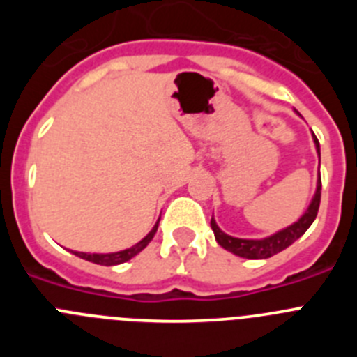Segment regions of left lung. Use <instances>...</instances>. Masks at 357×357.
Here are the masks:
<instances>
[{"label": "left lung", "mask_w": 357, "mask_h": 357, "mask_svg": "<svg viewBox=\"0 0 357 357\" xmlns=\"http://www.w3.org/2000/svg\"><path fill=\"white\" fill-rule=\"evenodd\" d=\"M313 141H314V148H317L318 157H320V143H318L317 135H313ZM320 191H321V181H320V172H318L317 191H314L313 198H311V202H309L305 213L302 214L295 223L286 227V229L277 230L275 234L266 236V238H261V239L234 238V236L225 234V232L218 227L216 220L211 218V229H213L214 232V238H216L220 247L232 252L234 255H239V257H245V259H266V257H272V255L279 254V252H282L284 248H288L291 243H295L296 239L301 238L305 230L311 227V223H313L314 218H317L318 207H320Z\"/></svg>", "instance_id": "8db88e82"}]
</instances>
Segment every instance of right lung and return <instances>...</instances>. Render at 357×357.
Segmentation results:
<instances>
[{"instance_id": "obj_1", "label": "right lung", "mask_w": 357, "mask_h": 357, "mask_svg": "<svg viewBox=\"0 0 357 357\" xmlns=\"http://www.w3.org/2000/svg\"><path fill=\"white\" fill-rule=\"evenodd\" d=\"M159 220H157V223L153 225V229H151L139 243H135L134 247L130 248H125V250H119V252H110V254H87V252H73V254L78 255L80 259L89 261V263H94V264H102V266H116V264L127 263L128 259H132L134 255H137L143 248L148 247V243H150L151 239H153V236H155L157 227H159Z\"/></svg>"}]
</instances>
